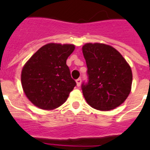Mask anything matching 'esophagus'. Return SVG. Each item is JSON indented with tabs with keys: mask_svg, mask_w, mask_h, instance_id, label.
Listing matches in <instances>:
<instances>
[{
	"mask_svg": "<svg viewBox=\"0 0 150 150\" xmlns=\"http://www.w3.org/2000/svg\"><path fill=\"white\" fill-rule=\"evenodd\" d=\"M76 86H77L78 87L80 86V85H81V83H82V79H80V78H79V79H76Z\"/></svg>",
	"mask_w": 150,
	"mask_h": 150,
	"instance_id": "esophagus-1",
	"label": "esophagus"
}]
</instances>
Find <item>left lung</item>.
Segmentation results:
<instances>
[{
	"instance_id": "1",
	"label": "left lung",
	"mask_w": 150,
	"mask_h": 150,
	"mask_svg": "<svg viewBox=\"0 0 150 150\" xmlns=\"http://www.w3.org/2000/svg\"><path fill=\"white\" fill-rule=\"evenodd\" d=\"M83 53L87 65L88 82L83 83L85 99L91 107L102 111L115 109L130 94L132 72L122 55L112 46L86 43Z\"/></svg>"
}]
</instances>
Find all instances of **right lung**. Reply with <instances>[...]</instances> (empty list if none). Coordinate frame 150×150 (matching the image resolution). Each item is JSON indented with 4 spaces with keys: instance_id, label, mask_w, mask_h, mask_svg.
<instances>
[{
    "instance_id": "add662e5",
    "label": "right lung",
    "mask_w": 150,
    "mask_h": 150,
    "mask_svg": "<svg viewBox=\"0 0 150 150\" xmlns=\"http://www.w3.org/2000/svg\"><path fill=\"white\" fill-rule=\"evenodd\" d=\"M74 49L72 44L48 43L26 62L21 76L22 88L36 107L43 110L60 107L76 86L66 64Z\"/></svg>"
}]
</instances>
